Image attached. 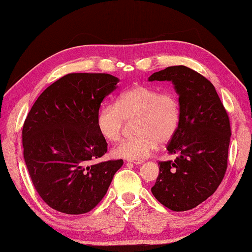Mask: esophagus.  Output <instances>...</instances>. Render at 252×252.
Returning a JSON list of instances; mask_svg holds the SVG:
<instances>
[{"instance_id":"34e87169","label":"esophagus","mask_w":252,"mask_h":252,"mask_svg":"<svg viewBox=\"0 0 252 252\" xmlns=\"http://www.w3.org/2000/svg\"><path fill=\"white\" fill-rule=\"evenodd\" d=\"M128 162L131 163V164H135V165H139V164L143 163L142 160H128Z\"/></svg>"}]
</instances>
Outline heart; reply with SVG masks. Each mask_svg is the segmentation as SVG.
Wrapping results in <instances>:
<instances>
[{
  "label": "heart",
  "mask_w": 252,
  "mask_h": 252,
  "mask_svg": "<svg viewBox=\"0 0 252 252\" xmlns=\"http://www.w3.org/2000/svg\"><path fill=\"white\" fill-rule=\"evenodd\" d=\"M182 113L177 95L172 91L158 92L152 87L136 85L117 96L116 103L102 106L96 116V126L107 141L121 138L125 121L136 120L137 136L123 140L112 150L116 158L141 160L176 135Z\"/></svg>",
  "instance_id": "b5f03b06"
}]
</instances>
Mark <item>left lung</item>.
<instances>
[{
    "mask_svg": "<svg viewBox=\"0 0 252 252\" xmlns=\"http://www.w3.org/2000/svg\"><path fill=\"white\" fill-rule=\"evenodd\" d=\"M155 80L172 81L182 119L167 146L176 160L158 162L151 191L172 211H187L213 194L223 181L232 135L229 119L214 86L193 69L169 66L149 77Z\"/></svg>",
    "mask_w": 252,
    "mask_h": 252,
    "instance_id": "left-lung-1",
    "label": "left lung"
}]
</instances>
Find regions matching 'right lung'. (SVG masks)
<instances>
[{"label": "right lung", "mask_w": 252, "mask_h": 252, "mask_svg": "<svg viewBox=\"0 0 252 252\" xmlns=\"http://www.w3.org/2000/svg\"><path fill=\"white\" fill-rule=\"evenodd\" d=\"M119 81L109 74H67L40 94L26 117L22 132L26 166L39 196L56 211H91L124 163L110 160L88 165L107 151L96 116Z\"/></svg>", "instance_id": "obj_1"}]
</instances>
